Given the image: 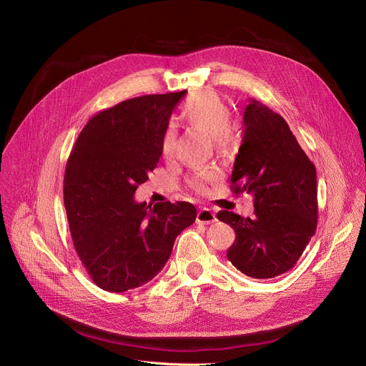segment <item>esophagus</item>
Returning a JSON list of instances; mask_svg holds the SVG:
<instances>
[{"instance_id": "1", "label": "esophagus", "mask_w": 366, "mask_h": 366, "mask_svg": "<svg viewBox=\"0 0 366 366\" xmlns=\"http://www.w3.org/2000/svg\"><path fill=\"white\" fill-rule=\"evenodd\" d=\"M217 221V215L212 212V210L207 209V207H203L199 210L197 214V222H202V224H212Z\"/></svg>"}]
</instances>
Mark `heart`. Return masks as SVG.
Instances as JSON below:
<instances>
[{"instance_id":"heart-1","label":"heart","mask_w":366,"mask_h":366,"mask_svg":"<svg viewBox=\"0 0 366 366\" xmlns=\"http://www.w3.org/2000/svg\"><path fill=\"white\" fill-rule=\"evenodd\" d=\"M232 109L219 98L217 93L212 92H202L185 102L182 111H181V119L207 134L212 137L214 142L224 148L228 144V127L232 123ZM173 145H175V130L173 127H167L163 138H162V154L163 157H169ZM221 181V173L217 169H199L188 179V185L193 188L196 193L204 194L209 191V188L218 184Z\"/></svg>"}]
</instances>
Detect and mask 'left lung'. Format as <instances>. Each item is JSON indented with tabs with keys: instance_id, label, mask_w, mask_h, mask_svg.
Segmentation results:
<instances>
[{
	"instance_id": "left-lung-1",
	"label": "left lung",
	"mask_w": 366,
	"mask_h": 366,
	"mask_svg": "<svg viewBox=\"0 0 366 366\" xmlns=\"http://www.w3.org/2000/svg\"><path fill=\"white\" fill-rule=\"evenodd\" d=\"M243 124L229 181L236 194L254 196L255 215L221 210L218 219L236 232L228 261L249 277L272 279L291 270L316 232V167L273 109L251 99Z\"/></svg>"
}]
</instances>
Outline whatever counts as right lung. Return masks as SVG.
<instances>
[{"mask_svg": "<svg viewBox=\"0 0 366 366\" xmlns=\"http://www.w3.org/2000/svg\"><path fill=\"white\" fill-rule=\"evenodd\" d=\"M185 90L147 94L92 117L65 169L64 203L74 247L92 280L108 292L156 277L178 234L196 221L188 202L134 200L162 157V138Z\"/></svg>", "mask_w": 366, "mask_h": 366, "instance_id": "right-lung-1", "label": "right lung"}]
</instances>
